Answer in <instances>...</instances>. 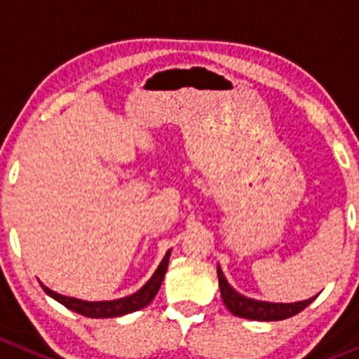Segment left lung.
Here are the masks:
<instances>
[{
  "label": "left lung",
  "mask_w": 359,
  "mask_h": 359,
  "mask_svg": "<svg viewBox=\"0 0 359 359\" xmlns=\"http://www.w3.org/2000/svg\"><path fill=\"white\" fill-rule=\"evenodd\" d=\"M217 280H219L221 297H223L225 306L232 311L233 316L243 317V319L266 320V323L289 319V317L304 310L311 301L316 299V297H310V299L297 301V303H267V301L250 299V297L243 296V294H239L230 287L219 266H217Z\"/></svg>",
  "instance_id": "1"
}]
</instances>
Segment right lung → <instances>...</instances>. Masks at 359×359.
Segmentation results:
<instances>
[{
	"mask_svg": "<svg viewBox=\"0 0 359 359\" xmlns=\"http://www.w3.org/2000/svg\"><path fill=\"white\" fill-rule=\"evenodd\" d=\"M170 253L172 251H166L164 259L161 260L159 267L156 269V273L152 274L145 285L138 290V292L130 294V296L122 297V299H113V301H83L76 299V297H67L62 296V294L55 292V290L48 289V287L40 283L43 289V292L51 296L53 299H56L58 303H62L63 306H67L69 310L76 311V313H81L85 317H92V319H108V317H120L126 316V313H130V311H136L140 308L150 304V301L156 297L157 290H159L161 283H163V278L166 274V269H168V260Z\"/></svg>",
	"mask_w": 359,
	"mask_h": 359,
	"instance_id": "obj_1",
	"label": "right lung"
}]
</instances>
